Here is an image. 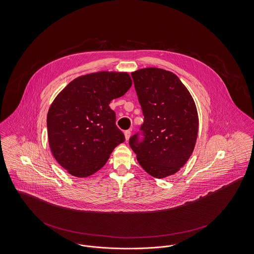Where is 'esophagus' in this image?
Segmentation results:
<instances>
[{"label":"esophagus","instance_id":"34e87169","mask_svg":"<svg viewBox=\"0 0 254 254\" xmlns=\"http://www.w3.org/2000/svg\"><path fill=\"white\" fill-rule=\"evenodd\" d=\"M124 135H125V138H126V140H128V139L130 138V136H131V131H130V130L125 131V132H124Z\"/></svg>","mask_w":254,"mask_h":254}]
</instances>
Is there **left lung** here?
Wrapping results in <instances>:
<instances>
[{
	"label": "left lung",
	"instance_id": "1",
	"mask_svg": "<svg viewBox=\"0 0 254 254\" xmlns=\"http://www.w3.org/2000/svg\"><path fill=\"white\" fill-rule=\"evenodd\" d=\"M132 78L144 121L129 144L142 169L155 178H165L182 168L193 151L198 132L196 107L186 86L170 71L143 68L133 72Z\"/></svg>",
	"mask_w": 254,
	"mask_h": 254
}]
</instances>
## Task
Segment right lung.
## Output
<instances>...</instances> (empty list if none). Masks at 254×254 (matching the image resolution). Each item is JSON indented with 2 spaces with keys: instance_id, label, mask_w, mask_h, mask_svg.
Here are the masks:
<instances>
[{
  "instance_id": "add662e5",
  "label": "right lung",
  "mask_w": 254,
  "mask_h": 254,
  "mask_svg": "<svg viewBox=\"0 0 254 254\" xmlns=\"http://www.w3.org/2000/svg\"><path fill=\"white\" fill-rule=\"evenodd\" d=\"M131 85L126 72L102 71L76 78L55 98L47 115L49 145L71 175L95 173L125 140L109 104Z\"/></svg>"
}]
</instances>
